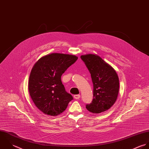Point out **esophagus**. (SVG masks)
Masks as SVG:
<instances>
[{"label": "esophagus", "mask_w": 149, "mask_h": 149, "mask_svg": "<svg viewBox=\"0 0 149 149\" xmlns=\"http://www.w3.org/2000/svg\"><path fill=\"white\" fill-rule=\"evenodd\" d=\"M74 98L75 99H79L80 98V95H74Z\"/></svg>", "instance_id": "1"}]
</instances>
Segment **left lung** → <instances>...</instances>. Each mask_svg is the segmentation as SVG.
<instances>
[{
    "instance_id": "1",
    "label": "left lung",
    "mask_w": 149,
    "mask_h": 149,
    "mask_svg": "<svg viewBox=\"0 0 149 149\" xmlns=\"http://www.w3.org/2000/svg\"><path fill=\"white\" fill-rule=\"evenodd\" d=\"M88 68L93 83V99L86 104L87 109L98 114L110 109L115 103L119 91V80L116 70L99 56H81Z\"/></svg>"
}]
</instances>
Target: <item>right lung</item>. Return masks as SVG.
Masks as SVG:
<instances>
[{
  "label": "right lung",
  "instance_id": "right-lung-1",
  "mask_svg": "<svg viewBox=\"0 0 149 149\" xmlns=\"http://www.w3.org/2000/svg\"><path fill=\"white\" fill-rule=\"evenodd\" d=\"M77 59L73 55L52 53L42 57L34 65L29 79L28 90L36 106L45 114L59 115L73 99L66 91L61 78Z\"/></svg>",
  "mask_w": 149,
  "mask_h": 149
}]
</instances>
